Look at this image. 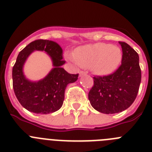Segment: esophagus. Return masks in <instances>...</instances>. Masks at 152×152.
I'll list each match as a JSON object with an SVG mask.
<instances>
[{
    "label": "esophagus",
    "mask_w": 152,
    "mask_h": 152,
    "mask_svg": "<svg viewBox=\"0 0 152 152\" xmlns=\"http://www.w3.org/2000/svg\"><path fill=\"white\" fill-rule=\"evenodd\" d=\"M79 75H80V76H82V75H85V72H84V71H80V72H79Z\"/></svg>",
    "instance_id": "1"
}]
</instances>
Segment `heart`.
Wrapping results in <instances>:
<instances>
[{
	"label": "heart",
	"mask_w": 152,
	"mask_h": 152,
	"mask_svg": "<svg viewBox=\"0 0 152 152\" xmlns=\"http://www.w3.org/2000/svg\"><path fill=\"white\" fill-rule=\"evenodd\" d=\"M122 58L119 47L99 42L78 48L75 52L73 61L81 67L91 68L97 75H106L119 67Z\"/></svg>",
	"instance_id": "1"
}]
</instances>
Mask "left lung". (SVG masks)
<instances>
[{"mask_svg":"<svg viewBox=\"0 0 152 152\" xmlns=\"http://www.w3.org/2000/svg\"><path fill=\"white\" fill-rule=\"evenodd\" d=\"M119 42L123 50L121 65L110 75L94 76V86L88 94L91 106L102 113L125 110L139 92L142 78L139 55L127 43Z\"/></svg>","mask_w":152,"mask_h":152,"instance_id":"1","label":"left lung"}]
</instances>
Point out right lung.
Segmentation results:
<instances>
[{"label":"right lung","instance_id":"1","mask_svg":"<svg viewBox=\"0 0 152 152\" xmlns=\"http://www.w3.org/2000/svg\"><path fill=\"white\" fill-rule=\"evenodd\" d=\"M35 50H45L49 54L54 68L45 79L32 83L25 77L22 67L28 56ZM62 58L61 46L50 40H35L19 53L12 71L13 88L18 101L29 112L48 114L61 107L67 85L75 82L78 77V74H69L61 68L65 62Z\"/></svg>","mask_w":152,"mask_h":152}]
</instances>
